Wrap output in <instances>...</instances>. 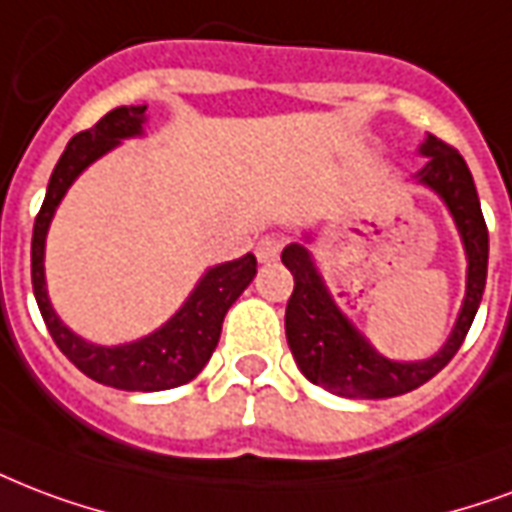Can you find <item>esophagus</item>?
<instances>
[{
  "instance_id": "1",
  "label": "esophagus",
  "mask_w": 512,
  "mask_h": 512,
  "mask_svg": "<svg viewBox=\"0 0 512 512\" xmlns=\"http://www.w3.org/2000/svg\"><path fill=\"white\" fill-rule=\"evenodd\" d=\"M282 247H284V241L279 239V236H263V239L257 241V249H255L257 260H260V263H271V260L279 257Z\"/></svg>"
}]
</instances>
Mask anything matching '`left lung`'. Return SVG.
Masks as SVG:
<instances>
[{
    "label": "left lung",
    "instance_id": "8db88e82",
    "mask_svg": "<svg viewBox=\"0 0 512 512\" xmlns=\"http://www.w3.org/2000/svg\"><path fill=\"white\" fill-rule=\"evenodd\" d=\"M419 155H424L427 163L413 174V179L429 187L446 204L467 255V284H464L459 317L448 341L432 357L397 362L378 354L373 343L335 306L306 244L295 241L287 244L282 252V263L290 268L295 279V290L284 314V330H287L292 357L311 384L322 386L338 397L384 400L427 384L459 351L481 306L486 268H489V230L483 220L473 174L462 155L446 142H440L438 136L427 134V139L419 144ZM303 239L311 241V233H306Z\"/></svg>",
    "mask_w": 512,
    "mask_h": 512
}]
</instances>
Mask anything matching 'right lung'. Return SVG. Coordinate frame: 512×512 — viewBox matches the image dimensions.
Returning a JSON list of instances; mask_svg holds the SVG:
<instances>
[{
	"mask_svg": "<svg viewBox=\"0 0 512 512\" xmlns=\"http://www.w3.org/2000/svg\"><path fill=\"white\" fill-rule=\"evenodd\" d=\"M144 109L147 104L112 109L96 126L69 139L64 155L58 158L56 169L50 174L48 193L34 220V236H31L34 298L56 346L64 351L66 360L77 370H83L88 378L104 386L126 389V392H161V389H174V386L193 381L204 370L212 351L217 349L222 319L228 314V308L247 290L257 273V260L252 252L239 260L214 265L198 279L193 292L187 295L182 308L169 322H163L155 333L144 335L139 341L120 343V346H99V343L85 341L58 319L56 308L48 298V284H45V239H48L53 214L66 190L74 185V179L91 163L99 161L109 150H115L123 139L144 134V123H147Z\"/></svg>",
	"mask_w": 512,
	"mask_h": 512,
	"instance_id": "add662e5",
	"label": "right lung"
}]
</instances>
